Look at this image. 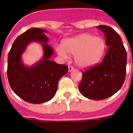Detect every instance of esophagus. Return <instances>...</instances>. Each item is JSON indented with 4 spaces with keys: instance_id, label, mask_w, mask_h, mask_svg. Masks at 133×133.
Instances as JSON below:
<instances>
[{
    "instance_id": "esophagus-1",
    "label": "esophagus",
    "mask_w": 133,
    "mask_h": 133,
    "mask_svg": "<svg viewBox=\"0 0 133 133\" xmlns=\"http://www.w3.org/2000/svg\"><path fill=\"white\" fill-rule=\"evenodd\" d=\"M73 70H74V68H73V67L70 66V65L68 66V72H71Z\"/></svg>"
}]
</instances>
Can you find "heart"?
<instances>
[{"label":"heart","mask_w":133,"mask_h":133,"mask_svg":"<svg viewBox=\"0 0 133 133\" xmlns=\"http://www.w3.org/2000/svg\"><path fill=\"white\" fill-rule=\"evenodd\" d=\"M106 43L99 36L83 33L64 40L57 48V52L63 58L75 55V62L81 68H90L100 62L105 53Z\"/></svg>","instance_id":"heart-1"}]
</instances>
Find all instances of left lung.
I'll return each instance as SVG.
<instances>
[{
    "instance_id": "1",
    "label": "left lung",
    "mask_w": 133,
    "mask_h": 133,
    "mask_svg": "<svg viewBox=\"0 0 133 133\" xmlns=\"http://www.w3.org/2000/svg\"><path fill=\"white\" fill-rule=\"evenodd\" d=\"M105 37L108 50L101 63L87 70L78 88L84 97L105 99L119 90L125 79L127 52L119 34L107 25L97 26Z\"/></svg>"
}]
</instances>
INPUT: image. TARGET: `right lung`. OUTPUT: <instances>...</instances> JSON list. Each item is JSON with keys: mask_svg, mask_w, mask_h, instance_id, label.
Masks as SVG:
<instances>
[{"mask_svg": "<svg viewBox=\"0 0 133 133\" xmlns=\"http://www.w3.org/2000/svg\"><path fill=\"white\" fill-rule=\"evenodd\" d=\"M48 31L32 28L16 38L8 57L7 75L13 91L28 103L41 104L53 98L59 80L68 71V66L50 61L52 47L48 45ZM38 42L44 50V55L31 66H25L22 59L28 45Z\"/></svg>", "mask_w": 133, "mask_h": 133, "instance_id": "right-lung-1", "label": "right lung"}]
</instances>
